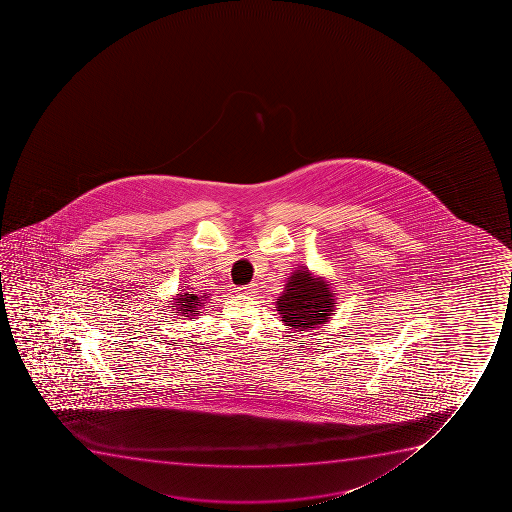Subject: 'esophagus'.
<instances>
[{
    "instance_id": "1",
    "label": "esophagus",
    "mask_w": 512,
    "mask_h": 512,
    "mask_svg": "<svg viewBox=\"0 0 512 512\" xmlns=\"http://www.w3.org/2000/svg\"><path fill=\"white\" fill-rule=\"evenodd\" d=\"M257 290H259V287H257V284H248V285H245V287H238L237 292H238V294L253 295V294H257Z\"/></svg>"
}]
</instances>
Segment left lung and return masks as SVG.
<instances>
[{
	"mask_svg": "<svg viewBox=\"0 0 512 512\" xmlns=\"http://www.w3.org/2000/svg\"><path fill=\"white\" fill-rule=\"evenodd\" d=\"M275 304L282 322L300 332L319 329L329 322L335 310V297L324 277L300 269L290 275Z\"/></svg>",
	"mask_w": 512,
	"mask_h": 512,
	"instance_id": "8db88e82",
	"label": "left lung"
}]
</instances>
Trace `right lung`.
Returning a JSON list of instances; mask_svg holds the SVG:
<instances>
[{"label":"right lung","instance_id":"right-lung-1","mask_svg":"<svg viewBox=\"0 0 512 512\" xmlns=\"http://www.w3.org/2000/svg\"><path fill=\"white\" fill-rule=\"evenodd\" d=\"M207 299V295L192 294V292H180L177 297L172 300V307L175 312L172 314L180 315L185 319H192L202 309L203 300Z\"/></svg>","mask_w":512,"mask_h":512}]
</instances>
